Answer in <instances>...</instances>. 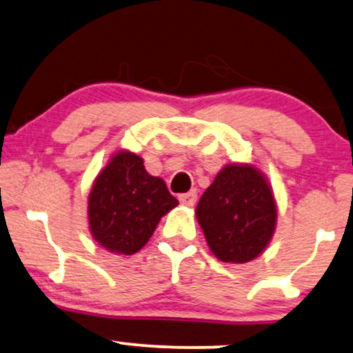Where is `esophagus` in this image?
I'll use <instances>...</instances> for the list:
<instances>
[{
    "instance_id": "esophagus-1",
    "label": "esophagus",
    "mask_w": 353,
    "mask_h": 353,
    "mask_svg": "<svg viewBox=\"0 0 353 353\" xmlns=\"http://www.w3.org/2000/svg\"><path fill=\"white\" fill-rule=\"evenodd\" d=\"M179 201L181 203H184V205H194V203L197 202V192H195V190H190L188 194H181Z\"/></svg>"
}]
</instances>
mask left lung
Wrapping results in <instances>:
<instances>
[{"mask_svg":"<svg viewBox=\"0 0 353 353\" xmlns=\"http://www.w3.org/2000/svg\"><path fill=\"white\" fill-rule=\"evenodd\" d=\"M212 253L225 263H248L270 243L276 202L263 174L248 164H228L195 209Z\"/></svg>","mask_w":353,"mask_h":353,"instance_id":"obj_1","label":"left lung"}]
</instances>
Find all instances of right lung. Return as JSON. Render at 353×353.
Returning a JSON list of instances; mask_svg holds the SVG:
<instances>
[{
    "instance_id": "add662e5",
    "label": "right lung",
    "mask_w": 353,
    "mask_h": 353,
    "mask_svg": "<svg viewBox=\"0 0 353 353\" xmlns=\"http://www.w3.org/2000/svg\"><path fill=\"white\" fill-rule=\"evenodd\" d=\"M177 203L165 182L148 174L139 156L120 151L99 174L88 195L92 236L108 252L133 254Z\"/></svg>"
}]
</instances>
